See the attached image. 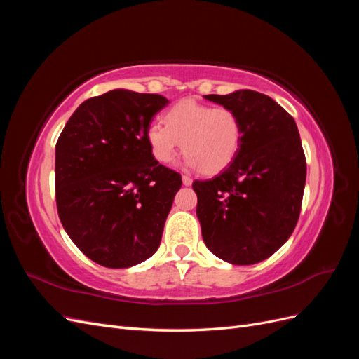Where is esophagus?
I'll use <instances>...</instances> for the list:
<instances>
[{
  "instance_id": "obj_1",
  "label": "esophagus",
  "mask_w": 359,
  "mask_h": 359,
  "mask_svg": "<svg viewBox=\"0 0 359 359\" xmlns=\"http://www.w3.org/2000/svg\"><path fill=\"white\" fill-rule=\"evenodd\" d=\"M191 182H193V180L189 175H182V184H184V186H191Z\"/></svg>"
}]
</instances>
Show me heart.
<instances>
[{"label":"heart","mask_w":359,"mask_h":359,"mask_svg":"<svg viewBox=\"0 0 359 359\" xmlns=\"http://www.w3.org/2000/svg\"><path fill=\"white\" fill-rule=\"evenodd\" d=\"M163 123L147 130L151 154L163 165L173 161L182 144L190 168L215 175L231 165L241 148L243 123L231 107L186 99L169 107Z\"/></svg>","instance_id":"obj_1"}]
</instances>
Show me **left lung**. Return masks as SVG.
<instances>
[{
	"label": "left lung",
	"instance_id": "1",
	"mask_svg": "<svg viewBox=\"0 0 359 359\" xmlns=\"http://www.w3.org/2000/svg\"><path fill=\"white\" fill-rule=\"evenodd\" d=\"M205 99L238 114L243 142L222 173L193 182L203 241L226 262L253 265L274 255L299 219L307 165L298 127L262 93L240 90Z\"/></svg>",
	"mask_w": 359,
	"mask_h": 359
}]
</instances>
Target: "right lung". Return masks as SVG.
<instances>
[{
    "mask_svg": "<svg viewBox=\"0 0 359 359\" xmlns=\"http://www.w3.org/2000/svg\"><path fill=\"white\" fill-rule=\"evenodd\" d=\"M160 94L114 90L85 100L55 147V198L64 229L107 268L153 256L181 175L151 154L147 130L168 104Z\"/></svg>",
    "mask_w": 359,
    "mask_h": 359,
    "instance_id": "obj_1",
    "label": "right lung"
}]
</instances>
